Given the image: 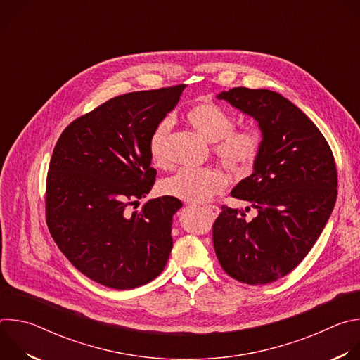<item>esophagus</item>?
<instances>
[{
    "label": "esophagus",
    "mask_w": 360,
    "mask_h": 360,
    "mask_svg": "<svg viewBox=\"0 0 360 360\" xmlns=\"http://www.w3.org/2000/svg\"><path fill=\"white\" fill-rule=\"evenodd\" d=\"M203 210L207 211L212 218H217L219 215V208L215 207V205H207V207H203Z\"/></svg>",
    "instance_id": "obj_1"
}]
</instances>
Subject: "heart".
<instances>
[{
    "mask_svg": "<svg viewBox=\"0 0 360 360\" xmlns=\"http://www.w3.org/2000/svg\"><path fill=\"white\" fill-rule=\"evenodd\" d=\"M188 124L205 139L215 142L217 158L233 174L252 171L261 152V136L253 129H235L233 118L212 101L195 104L186 111ZM171 118L161 120L149 135L148 152L152 164L169 167ZM228 188V176L218 168H182L161 184L164 195L188 203L207 202Z\"/></svg>",
    "mask_w": 360,
    "mask_h": 360,
    "instance_id": "heart-1",
    "label": "heart"
}]
</instances>
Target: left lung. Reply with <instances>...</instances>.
Wrapping results in <instances>:
<instances>
[{"label":"left lung","mask_w":360,"mask_h":360,"mask_svg":"<svg viewBox=\"0 0 360 360\" xmlns=\"http://www.w3.org/2000/svg\"><path fill=\"white\" fill-rule=\"evenodd\" d=\"M219 99L259 122L264 139L253 174L231 195L248 200L258 217L222 205L212 225L222 269L248 285H265L290 274L323 231L338 196L332 149L289 99L269 89L232 88Z\"/></svg>","instance_id":"8db88e82"}]
</instances>
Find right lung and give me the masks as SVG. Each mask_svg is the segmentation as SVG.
Masks as SVG:
<instances>
[{"instance_id":"add662e5","label":"right lung","mask_w":360,"mask_h":360,"mask_svg":"<svg viewBox=\"0 0 360 360\" xmlns=\"http://www.w3.org/2000/svg\"><path fill=\"white\" fill-rule=\"evenodd\" d=\"M186 85L118 95L74 120L48 167L45 219L67 259L89 279L134 289L155 279L172 249L171 225L182 202L138 199L155 184L149 135Z\"/></svg>"}]
</instances>
